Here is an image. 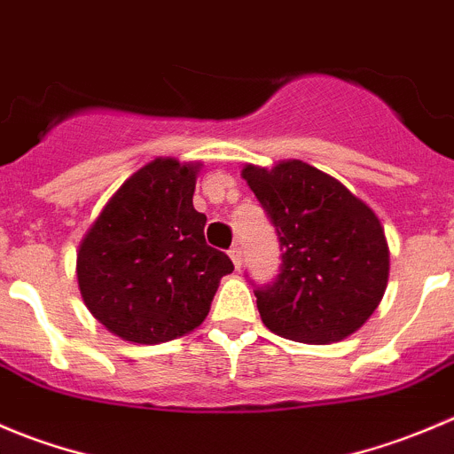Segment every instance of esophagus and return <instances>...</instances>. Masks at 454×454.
Listing matches in <instances>:
<instances>
[{
	"mask_svg": "<svg viewBox=\"0 0 454 454\" xmlns=\"http://www.w3.org/2000/svg\"><path fill=\"white\" fill-rule=\"evenodd\" d=\"M229 258H231L233 267L240 269V264H242V247L240 245H233L231 249H229Z\"/></svg>",
	"mask_w": 454,
	"mask_h": 454,
	"instance_id": "34e87169",
	"label": "esophagus"
}]
</instances>
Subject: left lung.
Here are the masks:
<instances>
[{
  "label": "left lung",
  "mask_w": 454,
  "mask_h": 454,
  "mask_svg": "<svg viewBox=\"0 0 454 454\" xmlns=\"http://www.w3.org/2000/svg\"><path fill=\"white\" fill-rule=\"evenodd\" d=\"M242 178L282 251L276 280L251 282L264 326L304 344L356 333L378 309L388 280V245L378 216L342 183L302 160L273 169L247 165Z\"/></svg>",
  "instance_id": "left-lung-1"
}]
</instances>
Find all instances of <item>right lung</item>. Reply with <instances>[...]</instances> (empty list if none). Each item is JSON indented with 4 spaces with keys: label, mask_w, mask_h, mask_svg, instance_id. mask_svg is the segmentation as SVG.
Wrapping results in <instances>:
<instances>
[{
    "label": "right lung",
    "mask_w": 454,
    "mask_h": 454,
    "mask_svg": "<svg viewBox=\"0 0 454 454\" xmlns=\"http://www.w3.org/2000/svg\"><path fill=\"white\" fill-rule=\"evenodd\" d=\"M196 168L156 159L121 185L76 254V278L90 313L119 338L159 344L207 317L225 251L205 242L196 212Z\"/></svg>",
    "instance_id": "1"
}]
</instances>
